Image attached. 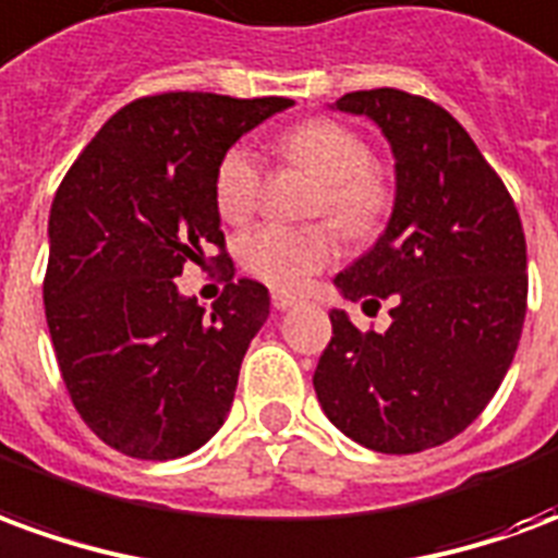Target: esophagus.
<instances>
[{"instance_id": "34e87169", "label": "esophagus", "mask_w": 558, "mask_h": 558, "mask_svg": "<svg viewBox=\"0 0 558 558\" xmlns=\"http://www.w3.org/2000/svg\"><path fill=\"white\" fill-rule=\"evenodd\" d=\"M271 304H275V311H290V307H295V304H302V299H295V295H290V292L275 290L271 292Z\"/></svg>"}]
</instances>
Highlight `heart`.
Returning <instances> with one entry per match:
<instances>
[{
  "label": "heart",
  "instance_id": "heart-1",
  "mask_svg": "<svg viewBox=\"0 0 558 558\" xmlns=\"http://www.w3.org/2000/svg\"><path fill=\"white\" fill-rule=\"evenodd\" d=\"M280 158L314 172L319 191L314 196V215H328L335 227L367 239L386 223L391 211V187L374 170V151L362 134L335 119H311L290 128L278 143ZM266 175L254 148L244 143L230 146L215 170V206L220 218L242 223L263 203ZM338 256V239L328 223H266L239 242V259L254 278L278 290H302L314 275L331 266Z\"/></svg>",
  "mask_w": 558,
  "mask_h": 558
}]
</instances>
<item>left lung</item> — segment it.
Here are the masks:
<instances>
[{
    "label": "left lung",
    "mask_w": 558,
    "mask_h": 558,
    "mask_svg": "<svg viewBox=\"0 0 558 558\" xmlns=\"http://www.w3.org/2000/svg\"><path fill=\"white\" fill-rule=\"evenodd\" d=\"M395 151L398 196L379 242L335 283L391 326L359 331L331 311L314 374L328 421L364 448L418 454L478 418L514 362L526 319V235L508 187L466 128L400 89L350 92Z\"/></svg>",
    "instance_id": "8db88e82"
}]
</instances>
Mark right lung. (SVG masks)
Segmentation results:
<instances>
[{
  "label": "right lung",
  "instance_id": "obj_1",
  "mask_svg": "<svg viewBox=\"0 0 558 558\" xmlns=\"http://www.w3.org/2000/svg\"><path fill=\"white\" fill-rule=\"evenodd\" d=\"M290 98L163 92L125 104L71 163L50 208L44 314L68 395L89 430L140 460L206 445L232 407L268 290L232 280L215 206L220 155ZM219 247L215 257L205 254ZM218 262L206 315L174 278Z\"/></svg>",
  "mask_w": 558,
  "mask_h": 558
}]
</instances>
